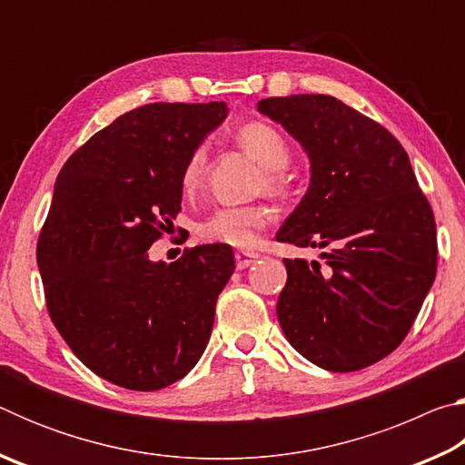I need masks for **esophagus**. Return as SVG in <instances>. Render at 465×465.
Here are the masks:
<instances>
[{"label":"esophagus","mask_w":465,"mask_h":465,"mask_svg":"<svg viewBox=\"0 0 465 465\" xmlns=\"http://www.w3.org/2000/svg\"><path fill=\"white\" fill-rule=\"evenodd\" d=\"M256 258H258L256 252H235V266H238V271L248 269Z\"/></svg>","instance_id":"esophagus-1"}]
</instances>
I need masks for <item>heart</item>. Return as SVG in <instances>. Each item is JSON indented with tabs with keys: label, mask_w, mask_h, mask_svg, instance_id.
Here are the masks:
<instances>
[{
	"label": "heart",
	"mask_w": 465,
	"mask_h": 465,
	"mask_svg": "<svg viewBox=\"0 0 465 465\" xmlns=\"http://www.w3.org/2000/svg\"><path fill=\"white\" fill-rule=\"evenodd\" d=\"M240 147L261 163L264 174L261 188L272 196L285 193V176L281 170L289 163V147L277 129L264 123H248L235 133ZM207 168V149L196 147L188 155L183 170L184 191H194L201 184ZM269 223V211L264 207H227L211 213L196 227L201 240L211 243H227L233 248H250L256 233Z\"/></svg>",
	"instance_id": "b5f03b06"
}]
</instances>
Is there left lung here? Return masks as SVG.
Listing matches in <instances>:
<instances>
[{"mask_svg": "<svg viewBox=\"0 0 465 465\" xmlns=\"http://www.w3.org/2000/svg\"><path fill=\"white\" fill-rule=\"evenodd\" d=\"M310 157V186L279 242L330 248L295 258L277 302L291 346L326 371L349 373L404 341L437 272V227L400 141L380 123L322 94L264 98Z\"/></svg>", "mask_w": 465, "mask_h": 465, "instance_id": "1", "label": "left lung"}]
</instances>
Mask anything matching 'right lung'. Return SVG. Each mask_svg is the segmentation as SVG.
Wrapping results in <instances>:
<instances>
[{
    "mask_svg": "<svg viewBox=\"0 0 465 465\" xmlns=\"http://www.w3.org/2000/svg\"><path fill=\"white\" fill-rule=\"evenodd\" d=\"M225 102H153L121 114L61 168L36 246L46 308L82 363L114 385L153 391L207 349L233 274L227 243L166 264L147 250L183 203V170L225 121Z\"/></svg>",
    "mask_w": 465,
    "mask_h": 465,
    "instance_id": "obj_1",
    "label": "right lung"
}]
</instances>
